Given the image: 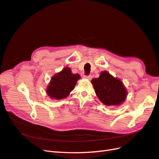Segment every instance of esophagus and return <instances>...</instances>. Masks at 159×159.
I'll return each instance as SVG.
<instances>
[{"instance_id":"1","label":"esophagus","mask_w":159,"mask_h":159,"mask_svg":"<svg viewBox=\"0 0 159 159\" xmlns=\"http://www.w3.org/2000/svg\"><path fill=\"white\" fill-rule=\"evenodd\" d=\"M84 78H86V79H88V80H91L92 76L91 75H84Z\"/></svg>"}]
</instances>
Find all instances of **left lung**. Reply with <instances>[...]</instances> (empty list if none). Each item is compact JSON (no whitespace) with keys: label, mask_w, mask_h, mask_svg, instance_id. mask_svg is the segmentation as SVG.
Returning <instances> with one entry per match:
<instances>
[{"label":"left lung","mask_w":159,"mask_h":159,"mask_svg":"<svg viewBox=\"0 0 159 159\" xmlns=\"http://www.w3.org/2000/svg\"><path fill=\"white\" fill-rule=\"evenodd\" d=\"M92 84L98 98L106 106H118L126 99L127 92L122 82L108 71L102 72Z\"/></svg>","instance_id":"8db88e82"}]
</instances>
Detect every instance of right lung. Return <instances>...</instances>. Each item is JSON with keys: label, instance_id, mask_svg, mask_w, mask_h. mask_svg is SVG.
<instances>
[{"label": "right lung", "instance_id": "obj_1", "mask_svg": "<svg viewBox=\"0 0 159 159\" xmlns=\"http://www.w3.org/2000/svg\"><path fill=\"white\" fill-rule=\"evenodd\" d=\"M80 78L79 74H72L70 68L65 67L51 79L46 90L47 93L51 99L65 98L74 89L77 81Z\"/></svg>", "mask_w": 159, "mask_h": 159}]
</instances>
